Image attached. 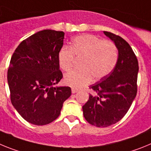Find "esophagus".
<instances>
[{
    "label": "esophagus",
    "mask_w": 151,
    "mask_h": 151,
    "mask_svg": "<svg viewBox=\"0 0 151 151\" xmlns=\"http://www.w3.org/2000/svg\"><path fill=\"white\" fill-rule=\"evenodd\" d=\"M78 91V90L77 89H74V88H72L71 90V92H72V93H77V92Z\"/></svg>",
    "instance_id": "1"
}]
</instances>
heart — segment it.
I'll return each mask as SVG.
<instances>
[{"mask_svg": "<svg viewBox=\"0 0 151 151\" xmlns=\"http://www.w3.org/2000/svg\"><path fill=\"white\" fill-rule=\"evenodd\" d=\"M75 57L82 58L81 70L66 74L65 83L79 88L90 83L93 77L99 81L108 76L117 65L119 49L113 42L83 34L72 39L70 47L64 46L60 49L58 55L60 68L67 72L71 70Z\"/></svg>", "mask_w": 151, "mask_h": 151, "instance_id": "1", "label": "heart"}]
</instances>
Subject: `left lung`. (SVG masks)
I'll return each mask as SVG.
<instances>
[{
	"label": "left lung",
	"instance_id": "left-lung-1",
	"mask_svg": "<svg viewBox=\"0 0 151 151\" xmlns=\"http://www.w3.org/2000/svg\"><path fill=\"white\" fill-rule=\"evenodd\" d=\"M104 33L118 47L119 60L108 76L90 86L94 93L90 94L83 106L85 119L99 128L120 121L130 109L137 91L138 61L132 47L119 36L106 31Z\"/></svg>",
	"mask_w": 151,
	"mask_h": 151
}]
</instances>
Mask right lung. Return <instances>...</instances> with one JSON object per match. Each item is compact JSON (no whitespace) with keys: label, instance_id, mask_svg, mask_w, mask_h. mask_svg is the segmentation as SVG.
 Here are the masks:
<instances>
[{"label":"right lung","instance_id":"1","mask_svg":"<svg viewBox=\"0 0 151 151\" xmlns=\"http://www.w3.org/2000/svg\"><path fill=\"white\" fill-rule=\"evenodd\" d=\"M64 36L62 31H39L21 42L10 59L7 70L10 101L31 124L44 125L55 121L71 95L69 86H53L63 77L58 55Z\"/></svg>","mask_w":151,"mask_h":151}]
</instances>
